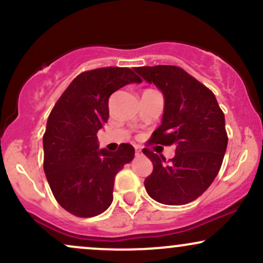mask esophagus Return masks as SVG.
Masks as SVG:
<instances>
[{
    "instance_id": "obj_1",
    "label": "esophagus",
    "mask_w": 263,
    "mask_h": 263,
    "mask_svg": "<svg viewBox=\"0 0 263 263\" xmlns=\"http://www.w3.org/2000/svg\"><path fill=\"white\" fill-rule=\"evenodd\" d=\"M135 153H136V156L142 155V149H141L140 146H135Z\"/></svg>"
}]
</instances>
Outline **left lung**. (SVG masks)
<instances>
[{
	"label": "left lung",
	"mask_w": 263,
	"mask_h": 263,
	"mask_svg": "<svg viewBox=\"0 0 263 263\" xmlns=\"http://www.w3.org/2000/svg\"><path fill=\"white\" fill-rule=\"evenodd\" d=\"M135 71L164 98L162 123L151 143L176 146L170 163L149 149L142 151L153 163L144 186L158 203L188 204L209 188L221 167L228 147L224 112L213 91L182 68L140 66Z\"/></svg>",
	"instance_id": "1"
}]
</instances>
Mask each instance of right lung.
<instances>
[{
	"mask_svg": "<svg viewBox=\"0 0 263 263\" xmlns=\"http://www.w3.org/2000/svg\"><path fill=\"white\" fill-rule=\"evenodd\" d=\"M141 78L128 68L84 71L54 105L43 136L44 173L54 198L66 211L91 218L112 203L115 177L135 157L128 143L116 152L99 148L96 134L108 120V98Z\"/></svg>",
	"mask_w": 263,
	"mask_h": 263,
	"instance_id": "obj_1",
	"label": "right lung"
}]
</instances>
